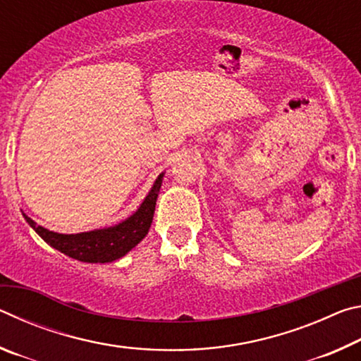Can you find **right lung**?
I'll return each instance as SVG.
<instances>
[{"label":"right lung","mask_w":361,"mask_h":361,"mask_svg":"<svg viewBox=\"0 0 361 361\" xmlns=\"http://www.w3.org/2000/svg\"><path fill=\"white\" fill-rule=\"evenodd\" d=\"M162 178L164 173L157 176L151 191L132 216L111 228L81 232V234H59V232L38 226L25 213H23V218L42 240L70 258L82 262H111L129 253L148 234Z\"/></svg>","instance_id":"add662e5"}]
</instances>
